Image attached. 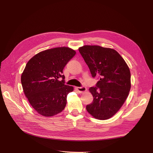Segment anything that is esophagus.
<instances>
[{"instance_id": "obj_1", "label": "esophagus", "mask_w": 153, "mask_h": 153, "mask_svg": "<svg viewBox=\"0 0 153 153\" xmlns=\"http://www.w3.org/2000/svg\"><path fill=\"white\" fill-rule=\"evenodd\" d=\"M76 89L79 92V93H83L84 92H85L87 91L86 87L84 85L81 86V87H76Z\"/></svg>"}]
</instances>
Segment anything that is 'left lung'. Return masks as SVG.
<instances>
[{"mask_svg": "<svg viewBox=\"0 0 153 153\" xmlns=\"http://www.w3.org/2000/svg\"><path fill=\"white\" fill-rule=\"evenodd\" d=\"M79 51L92 77L99 81L90 87L93 102L86 109L94 118L107 120L122 107L131 88L130 69L120 54L111 48L85 45Z\"/></svg>", "mask_w": 153, "mask_h": 153, "instance_id": "left-lung-1", "label": "left lung"}]
</instances>
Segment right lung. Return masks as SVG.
<instances>
[{
	"label": "right lung",
	"mask_w": 153,
	"mask_h": 153,
	"mask_svg": "<svg viewBox=\"0 0 153 153\" xmlns=\"http://www.w3.org/2000/svg\"><path fill=\"white\" fill-rule=\"evenodd\" d=\"M75 54L69 48H55L38 53L26 64L21 76L23 90L40 115L52 117L65 108L74 88L65 84L62 71Z\"/></svg>",
	"instance_id": "right-lung-1"
}]
</instances>
